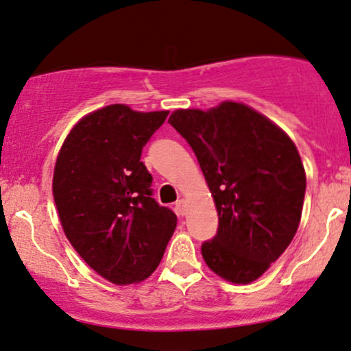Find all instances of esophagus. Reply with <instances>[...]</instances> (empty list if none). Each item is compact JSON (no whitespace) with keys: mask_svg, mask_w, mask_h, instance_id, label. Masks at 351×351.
Returning <instances> with one entry per match:
<instances>
[{"mask_svg":"<svg viewBox=\"0 0 351 351\" xmlns=\"http://www.w3.org/2000/svg\"><path fill=\"white\" fill-rule=\"evenodd\" d=\"M175 209H176V213H178V216H184V214H186V201L184 199L176 201Z\"/></svg>","mask_w":351,"mask_h":351,"instance_id":"esophagus-1","label":"esophagus"}]
</instances>
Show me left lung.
<instances>
[{
  "label": "left lung",
  "instance_id": "obj_1",
  "mask_svg": "<svg viewBox=\"0 0 351 351\" xmlns=\"http://www.w3.org/2000/svg\"><path fill=\"white\" fill-rule=\"evenodd\" d=\"M168 122L186 138L216 202L219 227L201 247L223 280L247 285L288 248L299 227L306 173L293 141L263 114L223 101L178 109Z\"/></svg>",
  "mask_w": 351,
  "mask_h": 351
}]
</instances>
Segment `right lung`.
<instances>
[{
  "mask_svg": "<svg viewBox=\"0 0 351 351\" xmlns=\"http://www.w3.org/2000/svg\"><path fill=\"white\" fill-rule=\"evenodd\" d=\"M168 111L138 112L111 104L70 130L53 171V199L78 255L114 285L149 278L176 227V216L152 197L142 149Z\"/></svg>",
  "mask_w": 351,
  "mask_h": 351,
  "instance_id": "1",
  "label": "right lung"
}]
</instances>
